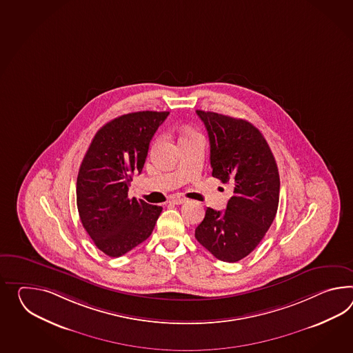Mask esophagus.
<instances>
[{
  "instance_id": "esophagus-1",
  "label": "esophagus",
  "mask_w": 353,
  "mask_h": 353,
  "mask_svg": "<svg viewBox=\"0 0 353 353\" xmlns=\"http://www.w3.org/2000/svg\"><path fill=\"white\" fill-rule=\"evenodd\" d=\"M185 201H186V199L180 198V196H174V198H172V200H171V203H172V204H176V205L183 204Z\"/></svg>"
}]
</instances>
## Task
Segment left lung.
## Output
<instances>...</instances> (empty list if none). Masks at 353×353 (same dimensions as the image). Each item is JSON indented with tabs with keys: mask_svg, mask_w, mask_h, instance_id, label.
<instances>
[{
	"mask_svg": "<svg viewBox=\"0 0 353 353\" xmlns=\"http://www.w3.org/2000/svg\"><path fill=\"white\" fill-rule=\"evenodd\" d=\"M207 128L213 177L231 183L224 212L208 208L196 240L225 263L248 256L264 239L279 203V173L267 140L249 121L196 111Z\"/></svg>",
	"mask_w": 353,
	"mask_h": 353,
	"instance_id": "left-lung-1",
	"label": "left lung"
}]
</instances>
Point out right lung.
Returning <instances> with one entry per match:
<instances>
[{"label": "right lung", "mask_w": 353, "mask_h": 353, "mask_svg": "<svg viewBox=\"0 0 353 353\" xmlns=\"http://www.w3.org/2000/svg\"><path fill=\"white\" fill-rule=\"evenodd\" d=\"M170 112L122 114L97 131L81 162L77 204L95 246L119 258L152 234L162 207L129 198L132 174L141 172L150 140Z\"/></svg>", "instance_id": "add662e5"}]
</instances>
